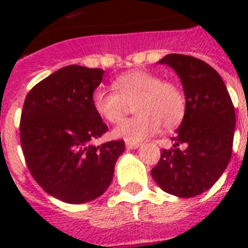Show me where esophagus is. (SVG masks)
<instances>
[{
  "mask_svg": "<svg viewBox=\"0 0 248 248\" xmlns=\"http://www.w3.org/2000/svg\"><path fill=\"white\" fill-rule=\"evenodd\" d=\"M140 144L139 143H130V141H126V148L127 149H136V148H139Z\"/></svg>",
  "mask_w": 248,
  "mask_h": 248,
  "instance_id": "obj_1",
  "label": "esophagus"
}]
</instances>
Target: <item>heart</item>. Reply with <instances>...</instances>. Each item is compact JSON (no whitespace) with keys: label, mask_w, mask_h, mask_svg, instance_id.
Returning <instances> with one entry per match:
<instances>
[{"label":"heart","mask_w":248,"mask_h":248,"mask_svg":"<svg viewBox=\"0 0 248 248\" xmlns=\"http://www.w3.org/2000/svg\"><path fill=\"white\" fill-rule=\"evenodd\" d=\"M114 91L97 87L93 93V108L101 120L117 124L131 112V120L118 126L113 135L130 143H139L155 135L161 128L172 130L183 122L186 96L179 83L163 79L157 73L131 71L113 82Z\"/></svg>","instance_id":"heart-1"}]
</instances>
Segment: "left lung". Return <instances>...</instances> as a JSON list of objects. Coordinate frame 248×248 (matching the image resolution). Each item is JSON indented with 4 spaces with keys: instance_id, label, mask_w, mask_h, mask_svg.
Masks as SVG:
<instances>
[{
    "instance_id": "8db88e82",
    "label": "left lung",
    "mask_w": 248,
    "mask_h": 248,
    "mask_svg": "<svg viewBox=\"0 0 248 248\" xmlns=\"http://www.w3.org/2000/svg\"><path fill=\"white\" fill-rule=\"evenodd\" d=\"M158 63L170 65L179 76L186 112L171 138L173 147L163 149L152 176L170 194L196 197L219 180L231 161L234 107L220 75L203 60L169 54Z\"/></svg>"
}]
</instances>
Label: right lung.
Instances as JSON below:
<instances>
[{
  "mask_svg": "<svg viewBox=\"0 0 248 248\" xmlns=\"http://www.w3.org/2000/svg\"><path fill=\"white\" fill-rule=\"evenodd\" d=\"M99 68L68 65L28 93L20 117V143L33 179L67 203L100 197L112 183L124 140L91 141L108 131L91 96L103 79Z\"/></svg>",
  "mask_w": 248,
  "mask_h": 248,
  "instance_id": "obj_1",
  "label": "right lung"
}]
</instances>
